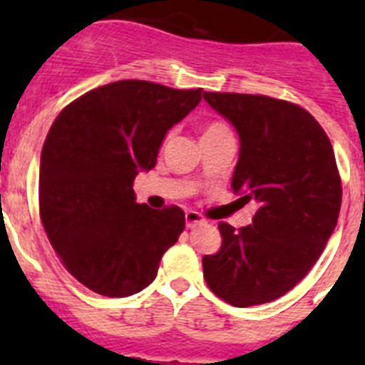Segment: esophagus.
Returning a JSON list of instances; mask_svg holds the SVG:
<instances>
[{
    "label": "esophagus",
    "instance_id": "1",
    "mask_svg": "<svg viewBox=\"0 0 365 365\" xmlns=\"http://www.w3.org/2000/svg\"><path fill=\"white\" fill-rule=\"evenodd\" d=\"M185 219H186V227L188 228H195L199 227V225H205V219H202L197 212H186Z\"/></svg>",
    "mask_w": 365,
    "mask_h": 365
}]
</instances>
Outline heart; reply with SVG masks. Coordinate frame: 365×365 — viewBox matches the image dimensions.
I'll return each instance as SVG.
<instances>
[{"label": "heart", "mask_w": 365, "mask_h": 365, "mask_svg": "<svg viewBox=\"0 0 365 365\" xmlns=\"http://www.w3.org/2000/svg\"><path fill=\"white\" fill-rule=\"evenodd\" d=\"M228 128L225 124H221V122H212V124H208L205 128V133H202V137L205 135H214V133H221V131H227Z\"/></svg>", "instance_id": "obj_1"}]
</instances>
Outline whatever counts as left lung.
<instances>
[{
  "label": "left lung",
  "mask_w": 365,
  "mask_h": 365,
  "mask_svg": "<svg viewBox=\"0 0 365 365\" xmlns=\"http://www.w3.org/2000/svg\"><path fill=\"white\" fill-rule=\"evenodd\" d=\"M202 96L240 135L232 190L257 205L248 227L219 222L222 245L202 257L205 279L234 307L269 303L303 279L336 227L341 185L333 146L311 113L291 102Z\"/></svg>",
  "instance_id": "8db88e82"
}]
</instances>
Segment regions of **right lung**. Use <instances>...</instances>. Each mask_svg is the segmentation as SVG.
Listing matches in <instances>:
<instances>
[{
	"label": "right lung",
	"instance_id": "obj_1",
	"mask_svg": "<svg viewBox=\"0 0 365 365\" xmlns=\"http://www.w3.org/2000/svg\"><path fill=\"white\" fill-rule=\"evenodd\" d=\"M202 89L120 80L86 93L56 117L40 159V217L74 278L96 294H137L185 230L179 206L135 202L164 137L197 108Z\"/></svg>",
	"mask_w": 365,
	"mask_h": 365
}]
</instances>
